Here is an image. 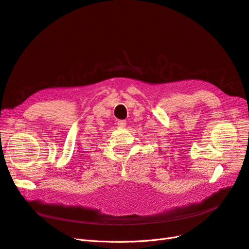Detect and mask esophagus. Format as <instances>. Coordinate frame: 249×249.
I'll use <instances>...</instances> for the list:
<instances>
[{
	"instance_id": "1",
	"label": "esophagus",
	"mask_w": 249,
	"mask_h": 249,
	"mask_svg": "<svg viewBox=\"0 0 249 249\" xmlns=\"http://www.w3.org/2000/svg\"><path fill=\"white\" fill-rule=\"evenodd\" d=\"M117 125H118L119 127H124V126L126 125V122H125V120H118V122H117Z\"/></svg>"
}]
</instances>
